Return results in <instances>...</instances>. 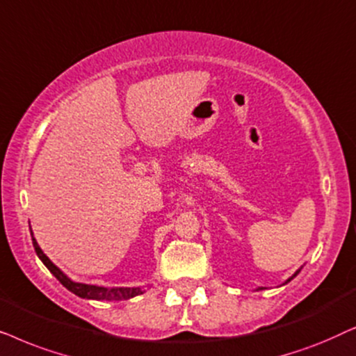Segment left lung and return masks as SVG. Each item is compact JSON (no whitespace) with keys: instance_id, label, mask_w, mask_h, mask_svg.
Masks as SVG:
<instances>
[{"instance_id":"obj_1","label":"left lung","mask_w":356,"mask_h":356,"mask_svg":"<svg viewBox=\"0 0 356 356\" xmlns=\"http://www.w3.org/2000/svg\"><path fill=\"white\" fill-rule=\"evenodd\" d=\"M300 272H301V268H300V270H296V272H295V273H293V275H291V277H290V278H288V280H286L285 283H283V285H286V283H290V282L293 280V278H295V277H296V275H298V273H300ZM257 290H262V288H257Z\"/></svg>"}]
</instances>
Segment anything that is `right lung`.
<instances>
[{
  "instance_id": "obj_1",
  "label": "right lung",
  "mask_w": 356,
  "mask_h": 356,
  "mask_svg": "<svg viewBox=\"0 0 356 356\" xmlns=\"http://www.w3.org/2000/svg\"><path fill=\"white\" fill-rule=\"evenodd\" d=\"M32 244H34L35 254L39 255V259L44 262L47 268L54 273V277L58 280L61 285H63L66 290L74 293L76 296L84 298V300H96V301H123L130 300V298H135L138 295H143L145 290L141 286H97V285H88V283H79L71 280V278L66 275L63 270H60L56 265L51 262V260L44 254V250L40 249V245L37 244V241L32 234Z\"/></svg>"
}]
</instances>
